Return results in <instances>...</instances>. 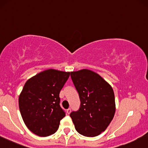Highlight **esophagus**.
<instances>
[{"instance_id":"obj_1","label":"esophagus","mask_w":148,"mask_h":148,"mask_svg":"<svg viewBox=\"0 0 148 148\" xmlns=\"http://www.w3.org/2000/svg\"><path fill=\"white\" fill-rule=\"evenodd\" d=\"M66 112H67V114H69L71 112V109H70V108H68V109L66 110Z\"/></svg>"}]
</instances>
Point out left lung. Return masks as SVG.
<instances>
[{"mask_svg": "<svg viewBox=\"0 0 148 148\" xmlns=\"http://www.w3.org/2000/svg\"><path fill=\"white\" fill-rule=\"evenodd\" d=\"M70 74L81 101L79 110L70 114L76 130L83 136H97L106 130L114 116L113 89L99 74L90 69Z\"/></svg>", "mask_w": 148, "mask_h": 148, "instance_id": "obj_1", "label": "left lung"}]
</instances>
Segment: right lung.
Returning a JSON list of instances; mask_svg holds the SVG:
<instances>
[{
  "label": "right lung",
  "mask_w": 148,
  "mask_h": 148,
  "mask_svg": "<svg viewBox=\"0 0 148 148\" xmlns=\"http://www.w3.org/2000/svg\"><path fill=\"white\" fill-rule=\"evenodd\" d=\"M70 72L49 69L26 81L18 98L23 121L32 132L48 136L58 129L65 113L60 108L59 94Z\"/></svg>",
  "instance_id": "right-lung-1"
}]
</instances>
